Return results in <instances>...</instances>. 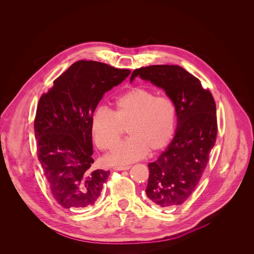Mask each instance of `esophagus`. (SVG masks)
I'll use <instances>...</instances> for the list:
<instances>
[{"mask_svg": "<svg viewBox=\"0 0 254 254\" xmlns=\"http://www.w3.org/2000/svg\"><path fill=\"white\" fill-rule=\"evenodd\" d=\"M116 171H127L130 168L129 165H120V166H115L114 167Z\"/></svg>", "mask_w": 254, "mask_h": 254, "instance_id": "obj_1", "label": "esophagus"}]
</instances>
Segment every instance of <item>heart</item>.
Returning <instances> with one entry per match:
<instances>
[{
    "label": "heart",
    "mask_w": 254,
    "mask_h": 254,
    "mask_svg": "<svg viewBox=\"0 0 254 254\" xmlns=\"http://www.w3.org/2000/svg\"><path fill=\"white\" fill-rule=\"evenodd\" d=\"M128 126L130 135L107 157L112 164H127L155 152L172 141L177 126V111L167 97L156 96L148 89L136 87L120 96L114 111L100 108L92 118L96 144L110 150L121 140L123 127Z\"/></svg>",
    "instance_id": "1"
}]
</instances>
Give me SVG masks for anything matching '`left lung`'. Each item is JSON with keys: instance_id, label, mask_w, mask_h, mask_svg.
<instances>
[{"instance_id": "left-lung-1", "label": "left lung", "mask_w": 254, "mask_h": 254, "mask_svg": "<svg viewBox=\"0 0 254 254\" xmlns=\"http://www.w3.org/2000/svg\"><path fill=\"white\" fill-rule=\"evenodd\" d=\"M161 88L175 106L178 127L172 142L148 164L147 197L164 208L183 204L193 192L217 135L216 106L200 80L175 64H154L132 71Z\"/></svg>"}]
</instances>
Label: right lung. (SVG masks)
<instances>
[{"label": "right lung", "instance_id": "obj_1", "mask_svg": "<svg viewBox=\"0 0 254 254\" xmlns=\"http://www.w3.org/2000/svg\"><path fill=\"white\" fill-rule=\"evenodd\" d=\"M129 69L78 61L42 95L35 118L38 158L52 194L64 208L94 205L110 171L94 170L92 118L105 93Z\"/></svg>", "mask_w": 254, "mask_h": 254}]
</instances>
